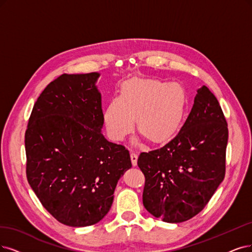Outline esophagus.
Segmentation results:
<instances>
[{"mask_svg":"<svg viewBox=\"0 0 252 252\" xmlns=\"http://www.w3.org/2000/svg\"><path fill=\"white\" fill-rule=\"evenodd\" d=\"M137 159H138V155L134 152L131 153V160H132V164L133 166H136L137 165Z\"/></svg>","mask_w":252,"mask_h":252,"instance_id":"esophagus-1","label":"esophagus"}]
</instances>
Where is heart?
I'll list each match as a JSON object with an SVG mask.
<instances>
[{
	"label": "heart",
	"mask_w": 252,
	"mask_h": 252,
	"mask_svg": "<svg viewBox=\"0 0 252 252\" xmlns=\"http://www.w3.org/2000/svg\"><path fill=\"white\" fill-rule=\"evenodd\" d=\"M187 93L179 83L157 79H132L123 84L118 97L112 98L104 111L109 136L124 140L132 132L134 119L139 134L153 143L169 140L180 128Z\"/></svg>",
	"instance_id": "heart-1"
}]
</instances>
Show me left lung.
Here are the masks:
<instances>
[{
    "mask_svg": "<svg viewBox=\"0 0 252 252\" xmlns=\"http://www.w3.org/2000/svg\"><path fill=\"white\" fill-rule=\"evenodd\" d=\"M227 139V123L219 102L202 86L179 134L159 150L138 158L145 176V209L169 223L197 215L224 179Z\"/></svg>",
    "mask_w": 252,
    "mask_h": 252,
    "instance_id": "1",
    "label": "left lung"
}]
</instances>
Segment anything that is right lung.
Listing matches in <instances>:
<instances>
[{
    "label": "right lung",
    "instance_id": "right-lung-1",
    "mask_svg": "<svg viewBox=\"0 0 252 252\" xmlns=\"http://www.w3.org/2000/svg\"><path fill=\"white\" fill-rule=\"evenodd\" d=\"M98 72L63 73L41 92L25 134L27 179L44 209L65 225L95 224L132 167L124 145L101 133Z\"/></svg>",
    "mask_w": 252,
    "mask_h": 252
}]
</instances>
